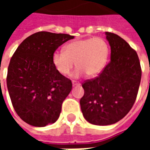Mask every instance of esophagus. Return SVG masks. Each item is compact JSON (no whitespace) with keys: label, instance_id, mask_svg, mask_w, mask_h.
Returning a JSON list of instances; mask_svg holds the SVG:
<instances>
[{"label":"esophagus","instance_id":"34e87169","mask_svg":"<svg viewBox=\"0 0 150 150\" xmlns=\"http://www.w3.org/2000/svg\"><path fill=\"white\" fill-rule=\"evenodd\" d=\"M72 84H73V86H77V85H80V83H79V82L73 81L72 82Z\"/></svg>","mask_w":150,"mask_h":150}]
</instances>
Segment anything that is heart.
Returning <instances> with one entry per match:
<instances>
[{"instance_id":"heart-1","label":"heart","mask_w":150,"mask_h":150,"mask_svg":"<svg viewBox=\"0 0 150 150\" xmlns=\"http://www.w3.org/2000/svg\"><path fill=\"white\" fill-rule=\"evenodd\" d=\"M108 52V45L102 38L76 40L64 46V52H54L52 63L59 74L67 75L75 62L78 67L72 77L80 78L86 74L88 77H96L104 68Z\"/></svg>"}]
</instances>
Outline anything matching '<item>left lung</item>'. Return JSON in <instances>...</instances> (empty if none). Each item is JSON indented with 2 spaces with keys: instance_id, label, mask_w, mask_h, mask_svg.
<instances>
[{
  "instance_id": "obj_1",
  "label": "left lung",
  "mask_w": 150,
  "mask_h": 150,
  "mask_svg": "<svg viewBox=\"0 0 150 150\" xmlns=\"http://www.w3.org/2000/svg\"><path fill=\"white\" fill-rule=\"evenodd\" d=\"M111 61L98 76L82 83L80 107L84 118L96 125H112L124 118L135 103L142 79L138 55L117 34L106 32Z\"/></svg>"
}]
</instances>
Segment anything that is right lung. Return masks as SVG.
<instances>
[{
  "instance_id": "1",
  "label": "right lung",
  "mask_w": 150,
  "mask_h": 150,
  "mask_svg": "<svg viewBox=\"0 0 150 150\" xmlns=\"http://www.w3.org/2000/svg\"><path fill=\"white\" fill-rule=\"evenodd\" d=\"M74 36L41 31L26 38L12 56L7 88L15 112L35 127L53 124L72 88L71 79L52 63L54 52Z\"/></svg>"
}]
</instances>
